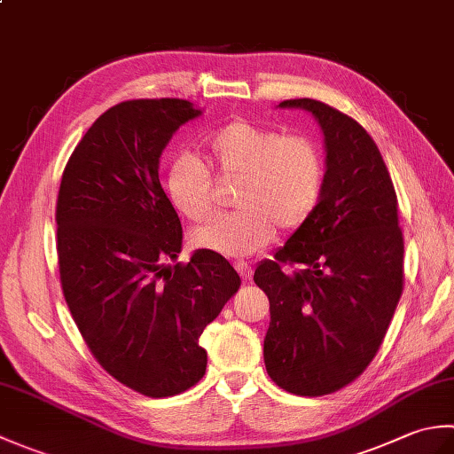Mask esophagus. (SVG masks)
Returning <instances> with one entry per match:
<instances>
[{
	"label": "esophagus",
	"instance_id": "34e87169",
	"mask_svg": "<svg viewBox=\"0 0 454 454\" xmlns=\"http://www.w3.org/2000/svg\"><path fill=\"white\" fill-rule=\"evenodd\" d=\"M236 271L239 273V277L244 278V281H247V278H252V267H249L246 262H236Z\"/></svg>",
	"mask_w": 454,
	"mask_h": 454
}]
</instances>
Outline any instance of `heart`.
Returning a JSON list of instances; mask_svg holds the SVG:
<instances>
[{
    "instance_id": "obj_1",
    "label": "heart",
    "mask_w": 454,
    "mask_h": 454,
    "mask_svg": "<svg viewBox=\"0 0 454 454\" xmlns=\"http://www.w3.org/2000/svg\"><path fill=\"white\" fill-rule=\"evenodd\" d=\"M207 158L222 179H238L234 215L200 228L192 242L212 254L249 257L277 238V226L294 230L314 215L324 187V156L304 134H283L232 121L207 138ZM179 215L205 222L215 212V181L205 163L179 153L163 179Z\"/></svg>"
}]
</instances>
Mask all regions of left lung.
Returning a JSON list of instances; mask_svg holds the SVG:
<instances>
[{"label": "left lung", "instance_id": "left-lung-1", "mask_svg": "<svg viewBox=\"0 0 454 454\" xmlns=\"http://www.w3.org/2000/svg\"><path fill=\"white\" fill-rule=\"evenodd\" d=\"M320 124L322 197L286 244L255 269L271 322L267 374L298 396L347 387L374 359L403 288L398 199L379 148L359 122L316 99H288Z\"/></svg>", "mask_w": 454, "mask_h": 454}]
</instances>
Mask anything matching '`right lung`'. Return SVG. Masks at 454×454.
<instances>
[{
  "label": "right lung",
  "mask_w": 454,
  "mask_h": 454,
  "mask_svg": "<svg viewBox=\"0 0 454 454\" xmlns=\"http://www.w3.org/2000/svg\"><path fill=\"white\" fill-rule=\"evenodd\" d=\"M202 111L134 99L91 124L62 173L56 249L66 304L95 359L150 398L189 390L207 371L202 330L239 288L220 254L176 262L183 230L160 183V156Z\"/></svg>",
  "instance_id": "obj_1"
}]
</instances>
